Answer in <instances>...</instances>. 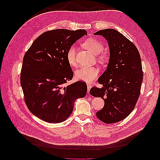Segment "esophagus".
Returning <instances> with one entry per match:
<instances>
[{
    "mask_svg": "<svg viewBox=\"0 0 160 160\" xmlns=\"http://www.w3.org/2000/svg\"><path fill=\"white\" fill-rule=\"evenodd\" d=\"M90 88H91V85L90 84H87V91H88V93H89Z\"/></svg>",
    "mask_w": 160,
    "mask_h": 160,
    "instance_id": "34e87169",
    "label": "esophagus"
}]
</instances>
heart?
<instances>
[{
	"label": "heart",
	"mask_w": 160,
	"mask_h": 160,
	"mask_svg": "<svg viewBox=\"0 0 160 160\" xmlns=\"http://www.w3.org/2000/svg\"><path fill=\"white\" fill-rule=\"evenodd\" d=\"M82 46L94 55H98V60L103 64L108 61V57L103 53H100L103 49V45L94 38H88L82 43ZM67 61L71 66H77L76 60V49L74 45H72L66 52ZM99 75V70L95 67H82L75 72V78L78 81L90 82L95 80Z\"/></svg>",
	"instance_id": "1"
}]
</instances>
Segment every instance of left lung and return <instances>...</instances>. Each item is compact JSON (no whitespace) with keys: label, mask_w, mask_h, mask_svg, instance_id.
Wrapping results in <instances>:
<instances>
[{"label":"left lung","mask_w":160,"mask_h":160,"mask_svg":"<svg viewBox=\"0 0 160 160\" xmlns=\"http://www.w3.org/2000/svg\"><path fill=\"white\" fill-rule=\"evenodd\" d=\"M94 34L107 40L110 58L107 70L98 80L103 87H92L90 94L105 102L96 113L98 118L112 124L130 115L138 100L143 79L141 57L135 45L115 29L100 30Z\"/></svg>","instance_id":"1"}]
</instances>
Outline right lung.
<instances>
[{
  "label": "right lung",
  "instance_id": "1",
  "mask_svg": "<svg viewBox=\"0 0 160 160\" xmlns=\"http://www.w3.org/2000/svg\"><path fill=\"white\" fill-rule=\"evenodd\" d=\"M84 35V29L49 30L36 38L25 52L21 85L28 109L41 120L62 122L70 116L75 101L85 96L86 82L77 81L64 87L73 75L67 51Z\"/></svg>",
  "mask_w": 160,
  "mask_h": 160
}]
</instances>
